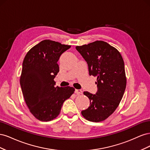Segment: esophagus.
Wrapping results in <instances>:
<instances>
[{
	"label": "esophagus",
	"instance_id": "esophagus-1",
	"mask_svg": "<svg viewBox=\"0 0 150 150\" xmlns=\"http://www.w3.org/2000/svg\"><path fill=\"white\" fill-rule=\"evenodd\" d=\"M75 93L77 94H81L83 93V91L81 89H75Z\"/></svg>",
	"mask_w": 150,
	"mask_h": 150
}]
</instances>
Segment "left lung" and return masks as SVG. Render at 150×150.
<instances>
[{"label": "left lung", "instance_id": "8db88e82", "mask_svg": "<svg viewBox=\"0 0 150 150\" xmlns=\"http://www.w3.org/2000/svg\"><path fill=\"white\" fill-rule=\"evenodd\" d=\"M76 49L87 62L89 75L97 77L96 94L84 92L90 105L81 114L90 121L105 120L118 106L126 89L123 59L116 49L101 40Z\"/></svg>", "mask_w": 150, "mask_h": 150}]
</instances>
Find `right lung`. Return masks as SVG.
Wrapping results in <instances>:
<instances>
[{
  "mask_svg": "<svg viewBox=\"0 0 150 150\" xmlns=\"http://www.w3.org/2000/svg\"><path fill=\"white\" fill-rule=\"evenodd\" d=\"M71 46L42 40L27 53L22 63L20 84L27 106L35 117L49 121L59 115L62 106L74 93L70 86L55 87L59 71L57 61Z\"/></svg>",
  "mask_w": 150,
  "mask_h": 150,
  "instance_id": "right-lung-1",
  "label": "right lung"
}]
</instances>
